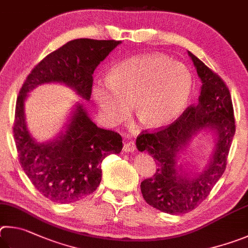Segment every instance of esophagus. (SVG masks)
I'll return each instance as SVG.
<instances>
[{
	"instance_id": "esophagus-1",
	"label": "esophagus",
	"mask_w": 248,
	"mask_h": 248,
	"mask_svg": "<svg viewBox=\"0 0 248 248\" xmlns=\"http://www.w3.org/2000/svg\"><path fill=\"white\" fill-rule=\"evenodd\" d=\"M123 150L125 153H134L136 150V145L134 141H126L123 146Z\"/></svg>"
}]
</instances>
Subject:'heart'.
Here are the masks:
<instances>
[{"instance_id":"heart-1","label":"heart","mask_w":248,"mask_h":248,"mask_svg":"<svg viewBox=\"0 0 248 248\" xmlns=\"http://www.w3.org/2000/svg\"><path fill=\"white\" fill-rule=\"evenodd\" d=\"M193 89V76L181 63L160 53L133 56L116 64L108 78L93 87V97L108 124L123 121L131 110L146 126L158 128L184 111Z\"/></svg>"}]
</instances>
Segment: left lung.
Listing matches in <instances>:
<instances>
[{"label":"left lung","instance_id":"8db88e82","mask_svg":"<svg viewBox=\"0 0 248 248\" xmlns=\"http://www.w3.org/2000/svg\"><path fill=\"white\" fill-rule=\"evenodd\" d=\"M202 82L197 104L188 107L169 126L153 133L142 132L136 140L137 149L153 155L155 174L141 182L147 203L170 215L195 209L207 198L227 167V159L235 134L231 94L225 82L188 51ZM203 129L216 135L214 154L205 170L198 175L184 173L177 166V155Z\"/></svg>","mask_w":248,"mask_h":248}]
</instances>
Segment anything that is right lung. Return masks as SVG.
<instances>
[{
  "mask_svg": "<svg viewBox=\"0 0 248 248\" xmlns=\"http://www.w3.org/2000/svg\"><path fill=\"white\" fill-rule=\"evenodd\" d=\"M120 43L93 39L69 41L38 63L21 86L13 127L19 162L36 189L52 202L69 203L93 194L101 182L102 160L121 153L122 137L98 127L78 103L64 132L53 140L38 142L26 125L25 100L30 90L50 82L66 85L89 100L95 67Z\"/></svg>",
  "mask_w": 248,
  "mask_h": 248,
  "instance_id": "1",
  "label": "right lung"
}]
</instances>
